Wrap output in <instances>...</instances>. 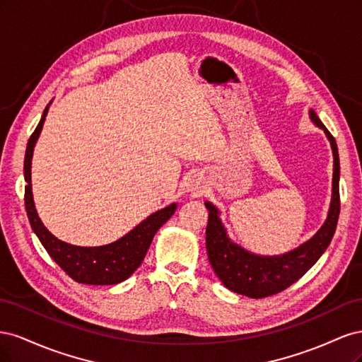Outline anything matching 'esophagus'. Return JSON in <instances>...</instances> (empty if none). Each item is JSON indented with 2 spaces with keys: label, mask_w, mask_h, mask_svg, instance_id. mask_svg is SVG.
I'll use <instances>...</instances> for the list:
<instances>
[{
  "label": "esophagus",
  "mask_w": 362,
  "mask_h": 362,
  "mask_svg": "<svg viewBox=\"0 0 362 362\" xmlns=\"http://www.w3.org/2000/svg\"><path fill=\"white\" fill-rule=\"evenodd\" d=\"M189 187H190L192 193L198 194V193H201V187H202V185H201V181H199L198 178L193 177V178L190 180V182H189Z\"/></svg>",
  "instance_id": "esophagus-1"
}]
</instances>
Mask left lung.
<instances>
[{
	"instance_id": "left-lung-1",
	"label": "left lung",
	"mask_w": 362,
	"mask_h": 362,
	"mask_svg": "<svg viewBox=\"0 0 362 362\" xmlns=\"http://www.w3.org/2000/svg\"><path fill=\"white\" fill-rule=\"evenodd\" d=\"M313 122L325 131L331 141L334 154V177H332V199L326 222L317 234L287 254L262 257L252 254L229 240L226 229L222 225L218 210L205 202L208 213V225L205 231V245L210 264L223 286L234 293L247 296L252 299H262L288 288L302 278L322 257L334 237L339 216V158L335 139L322 124L314 110H310Z\"/></svg>"
}]
</instances>
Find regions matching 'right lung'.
Returning a JSON list of instances; mask_svg holds the SVG:
<instances>
[{"label":"right lung","instance_id":"right-lung-1","mask_svg":"<svg viewBox=\"0 0 362 362\" xmlns=\"http://www.w3.org/2000/svg\"><path fill=\"white\" fill-rule=\"evenodd\" d=\"M48 108L49 104L43 110L40 122L36 127L35 133L31 134L25 151L24 178L27 181V185L24 199L30 225L40 240L42 246L47 249L48 255L74 281L89 284V286H113V284L122 282L133 275L137 267L141 264V261H144L151 246L152 238H154L156 233L163 226V223H166L172 217L175 210H177V204H170L166 208H163V210L152 213L122 238L105 246H74L54 237L39 218L31 192L33 149H35V145L39 139L43 122H45Z\"/></svg>","mask_w":362,"mask_h":362}]
</instances>
